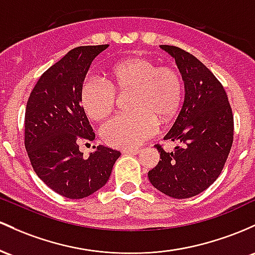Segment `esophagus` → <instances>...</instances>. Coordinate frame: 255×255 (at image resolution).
<instances>
[{"label": "esophagus", "mask_w": 255, "mask_h": 255, "mask_svg": "<svg viewBox=\"0 0 255 255\" xmlns=\"http://www.w3.org/2000/svg\"><path fill=\"white\" fill-rule=\"evenodd\" d=\"M122 151L124 154H132V155H136V154L139 153V149H123Z\"/></svg>", "instance_id": "obj_1"}]
</instances>
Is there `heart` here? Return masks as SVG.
<instances>
[{
    "mask_svg": "<svg viewBox=\"0 0 255 255\" xmlns=\"http://www.w3.org/2000/svg\"><path fill=\"white\" fill-rule=\"evenodd\" d=\"M131 93L128 105L133 112L122 114L102 128L106 144L116 148H136L155 135L160 123H170L181 111L184 100L182 74L171 66H159L155 60L133 56L114 64L108 70V83L88 77L79 89V101L91 120L100 122L113 112L117 93Z\"/></svg>",
    "mask_w": 255,
    "mask_h": 255,
    "instance_id": "b5f03b06",
    "label": "heart"
}]
</instances>
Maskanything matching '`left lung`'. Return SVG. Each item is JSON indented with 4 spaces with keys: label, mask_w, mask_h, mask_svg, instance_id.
<instances>
[{
    "label": "left lung",
    "mask_w": 255,
    "mask_h": 255,
    "mask_svg": "<svg viewBox=\"0 0 255 255\" xmlns=\"http://www.w3.org/2000/svg\"><path fill=\"white\" fill-rule=\"evenodd\" d=\"M176 60L185 96L165 141L178 143L167 153L156 144L159 164L148 172L156 189L188 199L207 189L224 167L234 141V116L222 83L195 56L174 45H160Z\"/></svg>",
    "instance_id": "8db88e82"
}]
</instances>
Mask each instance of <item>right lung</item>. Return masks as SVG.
I'll return each mask as SVG.
<instances>
[{
    "label": "right lung",
    "instance_id": "1",
    "mask_svg": "<svg viewBox=\"0 0 255 255\" xmlns=\"http://www.w3.org/2000/svg\"><path fill=\"white\" fill-rule=\"evenodd\" d=\"M108 44L70 50L39 77L25 111V148L37 176L68 199H83L107 183L120 151L99 145L83 158L79 143L95 133L79 101L93 60Z\"/></svg>",
    "mask_w": 255,
    "mask_h": 255
}]
</instances>
